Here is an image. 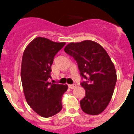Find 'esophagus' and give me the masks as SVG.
Masks as SVG:
<instances>
[{
  "label": "esophagus",
  "instance_id": "esophagus-1",
  "mask_svg": "<svg viewBox=\"0 0 134 134\" xmlns=\"http://www.w3.org/2000/svg\"><path fill=\"white\" fill-rule=\"evenodd\" d=\"M68 87L70 89H74L76 87V84H73V85H68Z\"/></svg>",
  "mask_w": 134,
  "mask_h": 134
}]
</instances>
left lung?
<instances>
[{
  "label": "left lung",
  "mask_w": 134,
  "mask_h": 134,
  "mask_svg": "<svg viewBox=\"0 0 134 134\" xmlns=\"http://www.w3.org/2000/svg\"><path fill=\"white\" fill-rule=\"evenodd\" d=\"M64 50L76 61L85 79L80 82L85 90V96L80 102L82 110L90 115L100 114L110 102L117 80L110 57L103 47L92 41L71 42Z\"/></svg>",
  "instance_id": "obj_1"
}]
</instances>
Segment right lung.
<instances>
[{"instance_id":"obj_1","label":"right lung","mask_w":134,"mask_h":134,"mask_svg":"<svg viewBox=\"0 0 134 134\" xmlns=\"http://www.w3.org/2000/svg\"><path fill=\"white\" fill-rule=\"evenodd\" d=\"M65 42H56L38 37L24 51L21 64V81L28 105L36 113L49 118L62 109V96L67 85L49 82L54 56Z\"/></svg>"}]
</instances>
